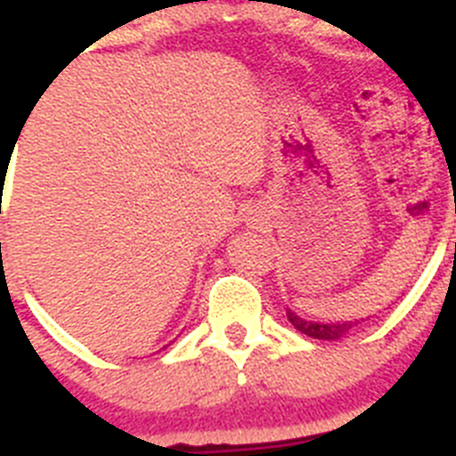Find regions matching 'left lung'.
Returning a JSON list of instances; mask_svg holds the SVG:
<instances>
[{"label": "left lung", "instance_id": "left-lung-1", "mask_svg": "<svg viewBox=\"0 0 456 456\" xmlns=\"http://www.w3.org/2000/svg\"><path fill=\"white\" fill-rule=\"evenodd\" d=\"M287 319L291 322V326L296 328V330H300L303 335H307V338H314V339H339L344 338L351 328H355L360 323L358 322H342V323H322V322H307V319H303V316L296 314L294 310H287ZM365 322V319H362Z\"/></svg>", "mask_w": 456, "mask_h": 456}]
</instances>
